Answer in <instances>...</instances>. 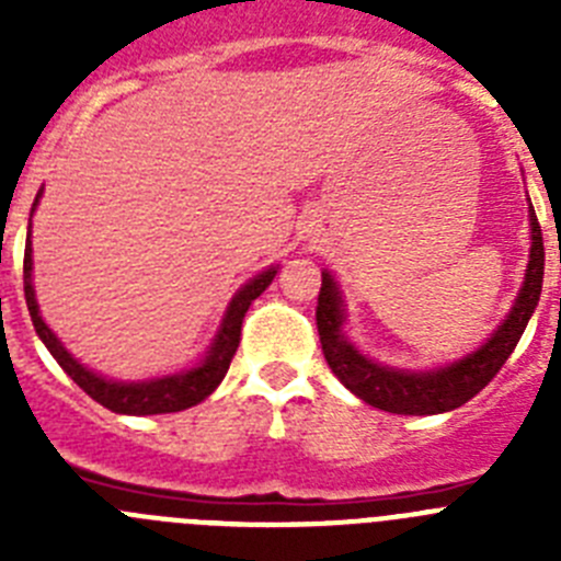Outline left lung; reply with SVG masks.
<instances>
[{"mask_svg": "<svg viewBox=\"0 0 561 561\" xmlns=\"http://www.w3.org/2000/svg\"><path fill=\"white\" fill-rule=\"evenodd\" d=\"M528 219H531V255H528L523 289H519L512 311L478 351L453 362L447 368L399 370L362 356L342 331L345 309H342L340 286L331 272H323V286L317 295V331H320L325 362L336 379L362 401L399 415L449 413L474 399L517 348L519 336H523L525 325L539 304V295H542L545 247L534 207L528 210Z\"/></svg>", "mask_w": 561, "mask_h": 561, "instance_id": "1", "label": "left lung"}]
</instances>
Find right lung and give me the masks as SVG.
I'll list each match as a JSON object with an SVG mask.
<instances>
[{"label": "right lung", "instance_id": "right-lung-1", "mask_svg": "<svg viewBox=\"0 0 561 561\" xmlns=\"http://www.w3.org/2000/svg\"><path fill=\"white\" fill-rule=\"evenodd\" d=\"M42 196V193H38ZM38 196L33 202V210L38 205ZM277 266L261 272L238 289V295L232 297L230 306H227V314L219 325V334L213 340L210 351L205 354V359L191 370H182V374L165 376V379H151V381H112L103 379V376L92 374L89 368H83L76 356L69 354L61 345L53 331L47 329V323L38 314L36 291H33V244H24V300H27L30 320L36 325V334L42 336V342L47 345V351L56 356V362L67 370V376H72L78 388L87 396L108 408L112 413L123 415H157V413H180V410L193 408L205 401L213 390L219 388V381L225 379L227 368H230L232 356H236L238 340H241V323H244L247 309L252 306L255 297H261V291L272 284Z\"/></svg>", "mask_w": 561, "mask_h": 561}]
</instances>
